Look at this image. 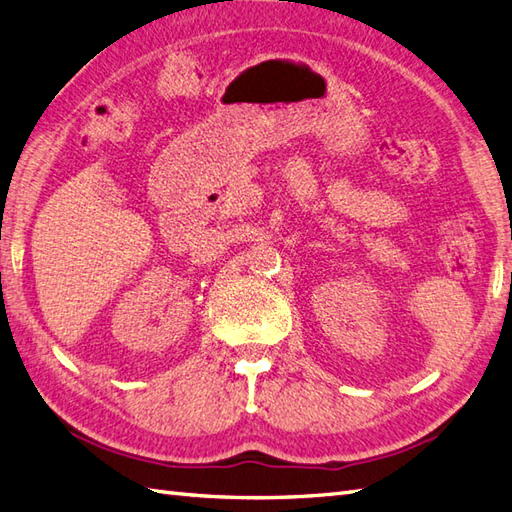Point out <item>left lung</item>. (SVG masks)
Listing matches in <instances>:
<instances>
[{"mask_svg":"<svg viewBox=\"0 0 512 512\" xmlns=\"http://www.w3.org/2000/svg\"><path fill=\"white\" fill-rule=\"evenodd\" d=\"M510 282H512V280H510Z\"/></svg>","mask_w":512,"mask_h":512,"instance_id":"obj_1","label":"left lung"}]
</instances>
